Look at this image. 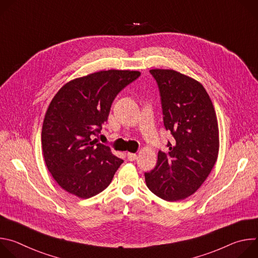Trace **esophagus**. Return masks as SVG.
<instances>
[{"mask_svg":"<svg viewBox=\"0 0 258 258\" xmlns=\"http://www.w3.org/2000/svg\"><path fill=\"white\" fill-rule=\"evenodd\" d=\"M126 157H127V159L130 161H135L137 159V154H135V153H127Z\"/></svg>","mask_w":258,"mask_h":258,"instance_id":"obj_1","label":"esophagus"}]
</instances>
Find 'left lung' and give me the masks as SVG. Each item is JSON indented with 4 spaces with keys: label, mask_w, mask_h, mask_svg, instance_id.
<instances>
[{
    "label": "left lung",
    "mask_w": 258,
    "mask_h": 258,
    "mask_svg": "<svg viewBox=\"0 0 258 258\" xmlns=\"http://www.w3.org/2000/svg\"><path fill=\"white\" fill-rule=\"evenodd\" d=\"M157 83L163 123L173 137L168 152H158L154 169L145 172L147 187L166 201L194 194L218 154V125L212 102L197 81L171 69H151Z\"/></svg>",
    "instance_id": "8db88e82"
}]
</instances>
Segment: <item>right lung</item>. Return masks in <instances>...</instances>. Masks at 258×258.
<instances>
[{
	"instance_id": "add662e5",
	"label": "right lung",
	"mask_w": 258,
	"mask_h": 258,
	"mask_svg": "<svg viewBox=\"0 0 258 258\" xmlns=\"http://www.w3.org/2000/svg\"><path fill=\"white\" fill-rule=\"evenodd\" d=\"M141 76L107 70L64 85L46 112L42 146L46 165L58 185L80 198H91L111 182L122 159L97 137L116 96Z\"/></svg>"
}]
</instances>
